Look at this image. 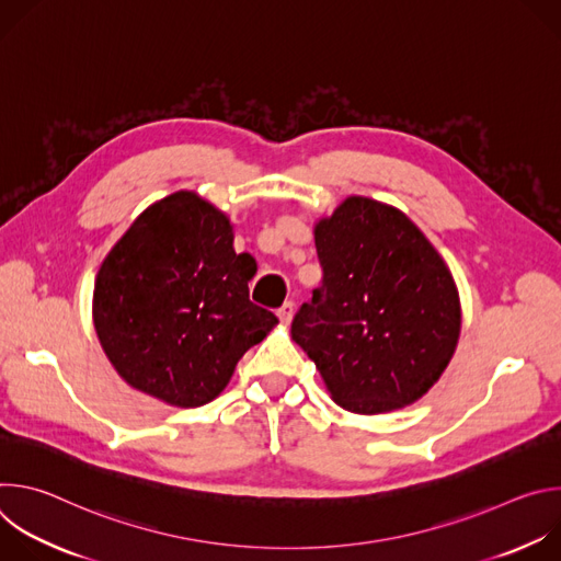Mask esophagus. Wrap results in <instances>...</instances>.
<instances>
[{
  "mask_svg": "<svg viewBox=\"0 0 561 561\" xmlns=\"http://www.w3.org/2000/svg\"><path fill=\"white\" fill-rule=\"evenodd\" d=\"M293 312H295L293 304H290V301H286V304H284V306H282V308L277 310V317H279V322L288 327V324L293 322Z\"/></svg>",
  "mask_w": 561,
  "mask_h": 561,
  "instance_id": "obj_1",
  "label": "esophagus"
}]
</instances>
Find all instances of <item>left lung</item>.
I'll return each instance as SVG.
<instances>
[{
	"instance_id": "left-lung-1",
	"label": "left lung",
	"mask_w": 561,
	"mask_h": 561,
	"mask_svg": "<svg viewBox=\"0 0 561 561\" xmlns=\"http://www.w3.org/2000/svg\"><path fill=\"white\" fill-rule=\"evenodd\" d=\"M312 232L324 279L290 337L342 409L379 415L415 404L461 333L446 262L402 210L370 197H346Z\"/></svg>"
}]
</instances>
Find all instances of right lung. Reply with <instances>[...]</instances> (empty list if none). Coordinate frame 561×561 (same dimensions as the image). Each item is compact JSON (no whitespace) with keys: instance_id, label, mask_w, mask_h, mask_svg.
Segmentation results:
<instances>
[{"instance_id":"right-lung-1","label":"right lung","mask_w":561,"mask_h":561,"mask_svg":"<svg viewBox=\"0 0 561 561\" xmlns=\"http://www.w3.org/2000/svg\"><path fill=\"white\" fill-rule=\"evenodd\" d=\"M226 213L193 191L150 204L100 266L93 322L117 375L159 402L195 409L228 386L277 317L249 299L251 255Z\"/></svg>"}]
</instances>
